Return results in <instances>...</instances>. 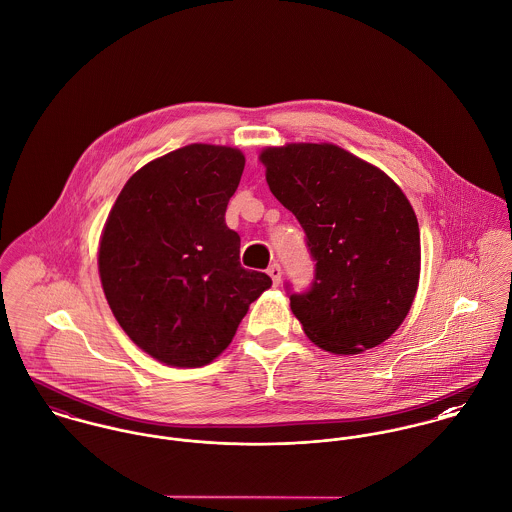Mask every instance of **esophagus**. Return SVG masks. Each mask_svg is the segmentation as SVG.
Wrapping results in <instances>:
<instances>
[{
    "mask_svg": "<svg viewBox=\"0 0 512 512\" xmlns=\"http://www.w3.org/2000/svg\"><path fill=\"white\" fill-rule=\"evenodd\" d=\"M268 276L272 278L274 286H278L280 280H282V268H280V264H272V266L268 268Z\"/></svg>",
    "mask_w": 512,
    "mask_h": 512,
    "instance_id": "1",
    "label": "esophagus"
}]
</instances>
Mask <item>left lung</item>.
<instances>
[{
    "mask_svg": "<svg viewBox=\"0 0 512 512\" xmlns=\"http://www.w3.org/2000/svg\"><path fill=\"white\" fill-rule=\"evenodd\" d=\"M260 161L315 260L311 288L290 293L305 335L335 355L384 343L406 319L420 280V228L402 189L333 144L266 147Z\"/></svg>",
    "mask_w": 512,
    "mask_h": 512,
    "instance_id": "obj_1",
    "label": "left lung"
}]
</instances>
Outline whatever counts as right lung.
Wrapping results in <instances>:
<instances>
[{
	"instance_id": "add662e5",
	"label": "right lung",
	"mask_w": 512,
	"mask_h": 512,
	"mask_svg": "<svg viewBox=\"0 0 512 512\" xmlns=\"http://www.w3.org/2000/svg\"><path fill=\"white\" fill-rule=\"evenodd\" d=\"M242 171L236 147L175 149L128 179L104 224V295L126 335L159 363H213L272 286L268 274L240 266V236L224 222Z\"/></svg>"
}]
</instances>
